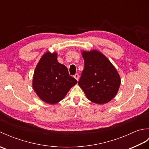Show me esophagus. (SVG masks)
Masks as SVG:
<instances>
[{
    "instance_id": "esophagus-1",
    "label": "esophagus",
    "mask_w": 149,
    "mask_h": 149,
    "mask_svg": "<svg viewBox=\"0 0 149 149\" xmlns=\"http://www.w3.org/2000/svg\"><path fill=\"white\" fill-rule=\"evenodd\" d=\"M74 78L75 79H76L77 81H78L79 80V74H75V75H74Z\"/></svg>"
}]
</instances>
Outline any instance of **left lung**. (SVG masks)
<instances>
[{
    "label": "left lung",
    "mask_w": 149,
    "mask_h": 149,
    "mask_svg": "<svg viewBox=\"0 0 149 149\" xmlns=\"http://www.w3.org/2000/svg\"><path fill=\"white\" fill-rule=\"evenodd\" d=\"M84 66L78 84L94 103L109 102L118 92L120 78L108 59L97 50L83 52Z\"/></svg>",
    "instance_id": "obj_1"
}]
</instances>
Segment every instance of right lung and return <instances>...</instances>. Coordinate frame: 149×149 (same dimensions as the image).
<instances>
[{"label":"right lung","mask_w":149,"mask_h":149,"mask_svg":"<svg viewBox=\"0 0 149 149\" xmlns=\"http://www.w3.org/2000/svg\"><path fill=\"white\" fill-rule=\"evenodd\" d=\"M77 83L67 68L57 60V54L48 52L38 63L34 73V90L44 102L54 104L61 100Z\"/></svg>","instance_id":"obj_1"}]
</instances>
